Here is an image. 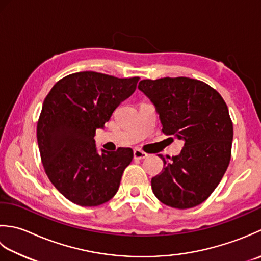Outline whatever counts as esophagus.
Here are the masks:
<instances>
[{
  "label": "esophagus",
  "mask_w": 261,
  "mask_h": 261,
  "mask_svg": "<svg viewBox=\"0 0 261 261\" xmlns=\"http://www.w3.org/2000/svg\"><path fill=\"white\" fill-rule=\"evenodd\" d=\"M147 154L141 150H134V159L135 160H142V159H145Z\"/></svg>",
  "instance_id": "34e87169"
}]
</instances>
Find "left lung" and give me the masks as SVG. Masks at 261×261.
Returning a JSON list of instances; mask_svg holds the SVG:
<instances>
[{"mask_svg":"<svg viewBox=\"0 0 261 261\" xmlns=\"http://www.w3.org/2000/svg\"><path fill=\"white\" fill-rule=\"evenodd\" d=\"M140 91L151 100L171 140L184 141L179 155L163 160L151 180L153 194L173 208L203 203L217 187L231 160L233 125L221 94L198 80H143Z\"/></svg>","mask_w":261,"mask_h":261,"instance_id":"obj_1","label":"left lung"}]
</instances>
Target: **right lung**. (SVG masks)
I'll list each match as a JSON object with an SVG mask.
<instances>
[{"instance_id":"1","label":"right lung","mask_w":261,"mask_h":261,"mask_svg":"<svg viewBox=\"0 0 261 261\" xmlns=\"http://www.w3.org/2000/svg\"><path fill=\"white\" fill-rule=\"evenodd\" d=\"M138 80L73 73L60 80L44 100L37 125L41 161L50 182L72 203L99 206L118 191L133 150L98 151L93 137L135 92Z\"/></svg>"}]
</instances>
